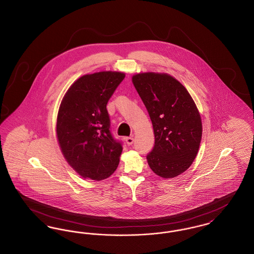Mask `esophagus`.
<instances>
[{"label": "esophagus", "mask_w": 254, "mask_h": 254, "mask_svg": "<svg viewBox=\"0 0 254 254\" xmlns=\"http://www.w3.org/2000/svg\"><path fill=\"white\" fill-rule=\"evenodd\" d=\"M125 140H126V143H127V145H132L133 142H134V139H133L132 137H127Z\"/></svg>", "instance_id": "34e87169"}]
</instances>
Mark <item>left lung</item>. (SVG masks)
Returning a JSON list of instances; mask_svg holds the SVG:
<instances>
[{
    "mask_svg": "<svg viewBox=\"0 0 254 254\" xmlns=\"http://www.w3.org/2000/svg\"><path fill=\"white\" fill-rule=\"evenodd\" d=\"M132 83L152 122L155 143L146 155L149 168L169 179L189 169L201 138L200 113L186 87L166 73L136 74Z\"/></svg>",
    "mask_w": 254,
    "mask_h": 254,
    "instance_id": "left-lung-1",
    "label": "left lung"
}]
</instances>
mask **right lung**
<instances>
[{
  "mask_svg": "<svg viewBox=\"0 0 254 254\" xmlns=\"http://www.w3.org/2000/svg\"><path fill=\"white\" fill-rule=\"evenodd\" d=\"M125 79V73L102 71L84 75L62 100L57 117L61 150L84 178L100 181L117 169L123 146L110 131L107 105Z\"/></svg>",
  "mask_w": 254,
  "mask_h": 254,
  "instance_id": "add662e5",
  "label": "right lung"
}]
</instances>
